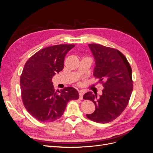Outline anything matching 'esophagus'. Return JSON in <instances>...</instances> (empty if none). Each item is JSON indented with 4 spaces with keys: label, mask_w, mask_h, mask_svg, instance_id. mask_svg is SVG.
<instances>
[{
    "label": "esophagus",
    "mask_w": 153,
    "mask_h": 153,
    "mask_svg": "<svg viewBox=\"0 0 153 153\" xmlns=\"http://www.w3.org/2000/svg\"><path fill=\"white\" fill-rule=\"evenodd\" d=\"M83 96H84V93H83V92L80 91H79V98L80 100H82L83 99Z\"/></svg>",
    "instance_id": "1"
}]
</instances>
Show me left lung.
<instances>
[{
	"label": "left lung",
	"instance_id": "obj_1",
	"mask_svg": "<svg viewBox=\"0 0 153 153\" xmlns=\"http://www.w3.org/2000/svg\"><path fill=\"white\" fill-rule=\"evenodd\" d=\"M95 60L93 75L100 79L104 89L102 95L87 92L84 100L95 105L88 119L96 123H108L122 114L126 108L133 91L132 70L126 57L118 50L99 44H89Z\"/></svg>",
	"mask_w": 153,
	"mask_h": 153
}]
</instances>
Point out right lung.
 I'll return each mask as SVG.
<instances>
[{
    "label": "right lung",
    "instance_id": "add662e5",
    "mask_svg": "<svg viewBox=\"0 0 153 153\" xmlns=\"http://www.w3.org/2000/svg\"><path fill=\"white\" fill-rule=\"evenodd\" d=\"M74 45H57L41 49L25 64L20 77L22 98L25 108L38 121L52 122L61 117L67 103L78 100L75 88L55 91L52 77L64 68L66 53Z\"/></svg>",
    "mask_w": 153,
    "mask_h": 153
}]
</instances>
